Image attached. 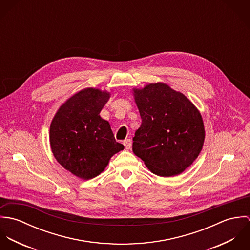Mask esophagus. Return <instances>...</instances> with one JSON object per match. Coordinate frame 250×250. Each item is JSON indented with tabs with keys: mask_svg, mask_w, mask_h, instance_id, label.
Instances as JSON below:
<instances>
[{
	"mask_svg": "<svg viewBox=\"0 0 250 250\" xmlns=\"http://www.w3.org/2000/svg\"><path fill=\"white\" fill-rule=\"evenodd\" d=\"M123 144H124V146H125V148H126V149H130V148H131V146H132V141H131L130 139L125 140V141L123 142Z\"/></svg>",
	"mask_w": 250,
	"mask_h": 250,
	"instance_id": "1",
	"label": "esophagus"
}]
</instances>
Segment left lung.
Wrapping results in <instances>:
<instances>
[{
  "instance_id": "obj_1",
  "label": "left lung",
  "mask_w": 250,
  "mask_h": 250,
  "mask_svg": "<svg viewBox=\"0 0 250 250\" xmlns=\"http://www.w3.org/2000/svg\"><path fill=\"white\" fill-rule=\"evenodd\" d=\"M133 90L142 117L133 138V152L152 173L178 175L203 147L205 129L199 110L183 93L163 83Z\"/></svg>"
}]
</instances>
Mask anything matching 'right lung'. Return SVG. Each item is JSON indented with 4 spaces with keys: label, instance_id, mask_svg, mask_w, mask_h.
<instances>
[{
    "label": "right lung",
    "instance_id": "add662e5",
    "mask_svg": "<svg viewBox=\"0 0 250 250\" xmlns=\"http://www.w3.org/2000/svg\"><path fill=\"white\" fill-rule=\"evenodd\" d=\"M110 94L84 88L62 105L50 126V144L56 160L75 176L84 180L99 175L117 152L118 143L107 120L100 116Z\"/></svg>",
    "mask_w": 250,
    "mask_h": 250
}]
</instances>
